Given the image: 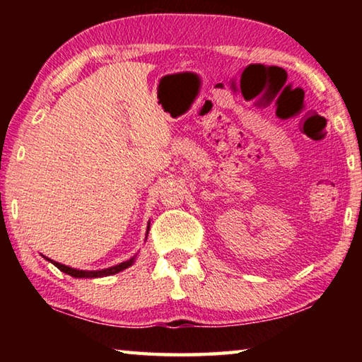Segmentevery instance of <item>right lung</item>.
Returning <instances> with one entry per match:
<instances>
[{
  "instance_id": "add662e5",
  "label": "right lung",
  "mask_w": 362,
  "mask_h": 362,
  "mask_svg": "<svg viewBox=\"0 0 362 362\" xmlns=\"http://www.w3.org/2000/svg\"><path fill=\"white\" fill-rule=\"evenodd\" d=\"M148 230H150V223H148ZM148 230H146V235H148ZM42 257H45V255H42ZM45 259L51 262L52 265H56L60 269V272L70 274V276H73V278H102V276H110V274H116V273L122 272V269L129 268L134 263V260H136V257H132V259L126 260V262H121L119 265L110 267V268H105V269H95V272H86V269H76V268L66 267V265H62V263L47 259V257H45Z\"/></svg>"
}]
</instances>
